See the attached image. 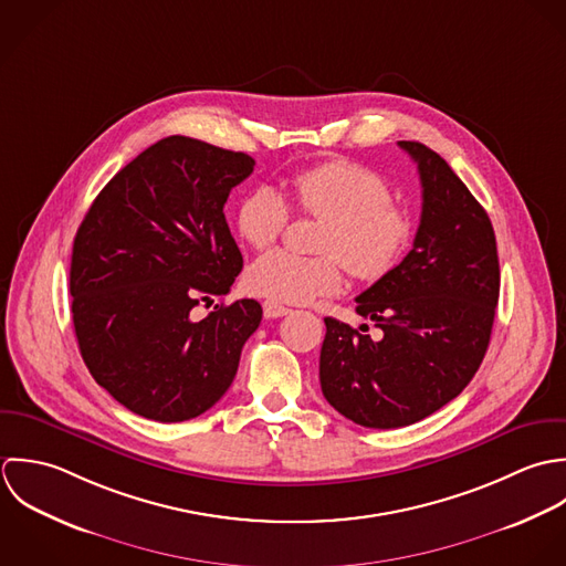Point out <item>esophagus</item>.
<instances>
[{
	"instance_id": "obj_1",
	"label": "esophagus",
	"mask_w": 566,
	"mask_h": 566,
	"mask_svg": "<svg viewBox=\"0 0 566 566\" xmlns=\"http://www.w3.org/2000/svg\"><path fill=\"white\" fill-rule=\"evenodd\" d=\"M262 308H264V317L266 319H277V317H284V315L291 313L286 306H282L280 302H273V300H266L262 304Z\"/></svg>"
}]
</instances>
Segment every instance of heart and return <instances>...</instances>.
I'll list each match as a JSON object with an SVG mask.
<instances>
[{"label": "heart", "mask_w": 566, "mask_h": 566, "mask_svg": "<svg viewBox=\"0 0 566 566\" xmlns=\"http://www.w3.org/2000/svg\"><path fill=\"white\" fill-rule=\"evenodd\" d=\"M293 203L322 219L317 249L304 258L284 249L253 260L244 273L251 293L284 304H304L339 291L345 266L363 282L389 275L413 240L411 214L391 201V188L376 170L354 161H331L302 170L291 181ZM286 199L266 184L255 186L238 206L235 226L255 249L273 244L289 223Z\"/></svg>", "instance_id": "b5f03b06"}]
</instances>
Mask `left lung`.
<instances>
[{
	"instance_id": "left-lung-1",
	"label": "left lung",
	"mask_w": 566,
	"mask_h": 566,
	"mask_svg": "<svg viewBox=\"0 0 566 566\" xmlns=\"http://www.w3.org/2000/svg\"><path fill=\"white\" fill-rule=\"evenodd\" d=\"M398 146L422 184L413 249L356 297L378 335L326 317L319 356L326 400L367 429L409 427L463 391L485 356L501 284L485 210L436 150Z\"/></svg>"
}]
</instances>
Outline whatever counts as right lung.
<instances>
[{"label": "right lung", "instance_id": "1", "mask_svg": "<svg viewBox=\"0 0 566 566\" xmlns=\"http://www.w3.org/2000/svg\"><path fill=\"white\" fill-rule=\"evenodd\" d=\"M253 166L247 153L164 137L115 175L76 231L70 293L81 356L142 418L184 422L214 407L260 326L255 300L201 322L190 315L242 271L223 208Z\"/></svg>", "mask_w": 566, "mask_h": 566}]
</instances>
